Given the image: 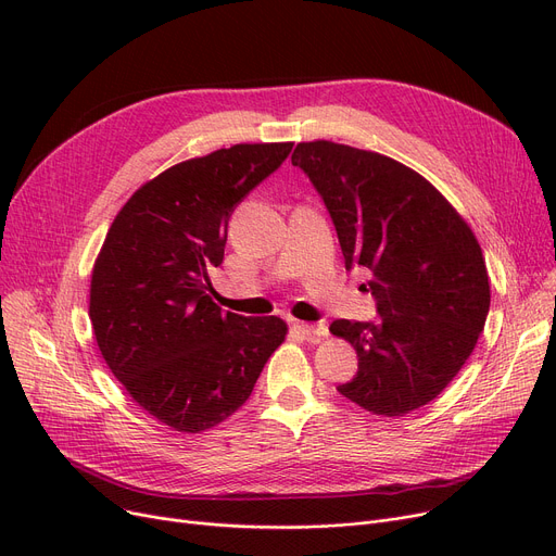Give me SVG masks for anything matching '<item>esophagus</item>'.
<instances>
[{
	"label": "esophagus",
	"instance_id": "34e87169",
	"mask_svg": "<svg viewBox=\"0 0 556 556\" xmlns=\"http://www.w3.org/2000/svg\"><path fill=\"white\" fill-rule=\"evenodd\" d=\"M295 325L311 340H323L325 336H329V329L325 325H311V323H295Z\"/></svg>",
	"mask_w": 556,
	"mask_h": 556
}]
</instances>
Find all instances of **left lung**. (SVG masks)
Here are the masks:
<instances>
[{
	"instance_id": "1",
	"label": "left lung",
	"mask_w": 556,
	"mask_h": 556,
	"mask_svg": "<svg viewBox=\"0 0 556 556\" xmlns=\"http://www.w3.org/2000/svg\"><path fill=\"white\" fill-rule=\"evenodd\" d=\"M333 218L346 268L363 266L376 323L336 319L358 374L338 388L371 415L405 417L440 396L469 361L491 304L482 248L424 175L327 139L293 153Z\"/></svg>"
}]
</instances>
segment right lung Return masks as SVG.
Masks as SVG:
<instances>
[{"label": "right lung", "mask_w": 556, "mask_h": 556, "mask_svg": "<svg viewBox=\"0 0 556 556\" xmlns=\"http://www.w3.org/2000/svg\"><path fill=\"white\" fill-rule=\"evenodd\" d=\"M293 141L233 143L162 170L114 216L90 281L99 352L132 401L178 432H202L250 399L286 340L281 317L223 313L210 270L227 220Z\"/></svg>", "instance_id": "add662e5"}]
</instances>
